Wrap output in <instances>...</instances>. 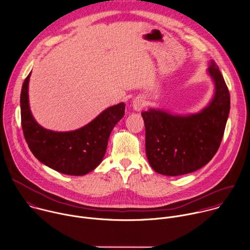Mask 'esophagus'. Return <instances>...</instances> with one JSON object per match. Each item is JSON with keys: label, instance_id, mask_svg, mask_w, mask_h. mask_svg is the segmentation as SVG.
<instances>
[{"label": "esophagus", "instance_id": "obj_1", "mask_svg": "<svg viewBox=\"0 0 250 250\" xmlns=\"http://www.w3.org/2000/svg\"><path fill=\"white\" fill-rule=\"evenodd\" d=\"M131 106H132L133 110L139 112L144 107V101H143V99L141 97H136L135 99H133V101L131 103Z\"/></svg>", "mask_w": 250, "mask_h": 250}]
</instances>
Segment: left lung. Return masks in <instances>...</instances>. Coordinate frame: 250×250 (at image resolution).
<instances>
[{
    "label": "left lung",
    "instance_id": "left-lung-1",
    "mask_svg": "<svg viewBox=\"0 0 250 250\" xmlns=\"http://www.w3.org/2000/svg\"><path fill=\"white\" fill-rule=\"evenodd\" d=\"M207 73L214 95L200 112L176 115L163 109L142 112L148 162L158 174L177 177L195 172L218 151L228 121L230 99L224 77L213 60Z\"/></svg>",
    "mask_w": 250,
    "mask_h": 250
}]
</instances>
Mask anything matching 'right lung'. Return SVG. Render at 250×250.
Masks as SVG:
<instances>
[{"label":"right lung","instance_id":"right-lung-1","mask_svg":"<svg viewBox=\"0 0 250 250\" xmlns=\"http://www.w3.org/2000/svg\"><path fill=\"white\" fill-rule=\"evenodd\" d=\"M29 73L21 93V126L32 154L49 168L69 176L90 173L102 162L114 126L125 115V103L104 110L86 125L71 131L41 126L31 114L28 100Z\"/></svg>","mask_w":250,"mask_h":250}]
</instances>
